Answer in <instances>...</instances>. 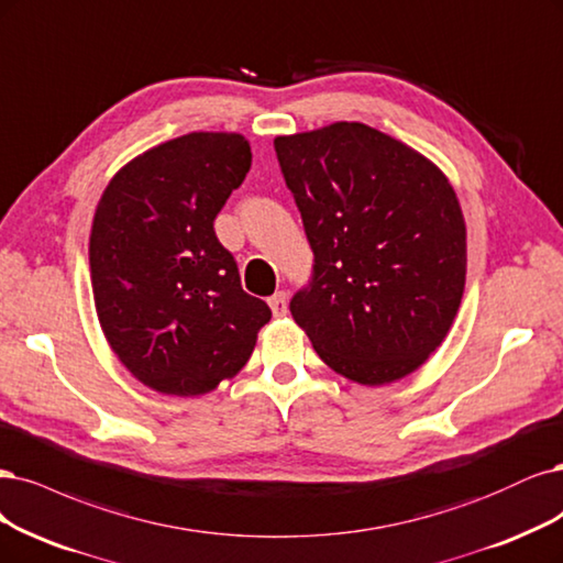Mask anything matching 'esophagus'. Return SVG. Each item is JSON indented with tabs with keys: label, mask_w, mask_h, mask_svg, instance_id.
Masks as SVG:
<instances>
[{
	"label": "esophagus",
	"mask_w": 563,
	"mask_h": 563,
	"mask_svg": "<svg viewBox=\"0 0 563 563\" xmlns=\"http://www.w3.org/2000/svg\"><path fill=\"white\" fill-rule=\"evenodd\" d=\"M267 302H269V307H273V314L275 317H286V312H288V298H286L284 290H277V294L269 298Z\"/></svg>",
	"instance_id": "obj_1"
}]
</instances>
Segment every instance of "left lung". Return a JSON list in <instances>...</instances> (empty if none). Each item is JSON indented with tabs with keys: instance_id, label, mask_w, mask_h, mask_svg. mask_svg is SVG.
Segmentation results:
<instances>
[{
	"instance_id": "1",
	"label": "left lung",
	"mask_w": 563,
	"mask_h": 563,
	"mask_svg": "<svg viewBox=\"0 0 563 563\" xmlns=\"http://www.w3.org/2000/svg\"><path fill=\"white\" fill-rule=\"evenodd\" d=\"M314 251L290 314L325 365L379 386L448 338L466 286V223L448 177L371 125L275 140Z\"/></svg>"
}]
</instances>
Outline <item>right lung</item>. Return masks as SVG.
<instances>
[{
  "mask_svg": "<svg viewBox=\"0 0 563 563\" xmlns=\"http://www.w3.org/2000/svg\"><path fill=\"white\" fill-rule=\"evenodd\" d=\"M251 167L235 132H190L130 161L90 230L97 319L148 389L200 396L238 375L273 312L244 294L214 219Z\"/></svg>",
  "mask_w": 563,
  "mask_h": 563,
  "instance_id": "obj_1",
  "label": "right lung"
}]
</instances>
